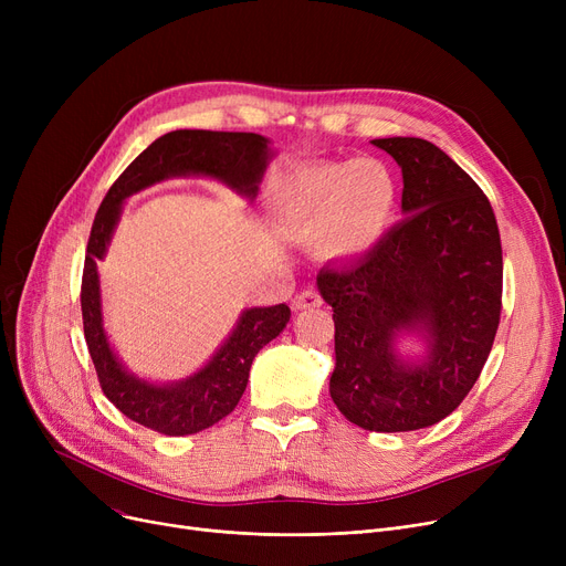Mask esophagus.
<instances>
[{"instance_id":"obj_1","label":"esophagus","mask_w":566,"mask_h":566,"mask_svg":"<svg viewBox=\"0 0 566 566\" xmlns=\"http://www.w3.org/2000/svg\"><path fill=\"white\" fill-rule=\"evenodd\" d=\"M321 305H323V295H321L314 286L303 289V291L293 298V310H298V312H303V310H316V307H321Z\"/></svg>"}]
</instances>
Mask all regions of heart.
Instances as JSON below:
<instances>
[{"label": "heart", "mask_w": 566, "mask_h": 566, "mask_svg": "<svg viewBox=\"0 0 566 566\" xmlns=\"http://www.w3.org/2000/svg\"><path fill=\"white\" fill-rule=\"evenodd\" d=\"M395 186L380 165L350 160L321 165L293 178L282 195V218L303 233H321L328 254H358L388 231Z\"/></svg>", "instance_id": "heart-1"}]
</instances>
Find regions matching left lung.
<instances>
[{
  "label": "left lung",
  "mask_w": 566,
  "mask_h": 566,
  "mask_svg": "<svg viewBox=\"0 0 566 566\" xmlns=\"http://www.w3.org/2000/svg\"><path fill=\"white\" fill-rule=\"evenodd\" d=\"M403 176L406 218L360 259L321 268L333 305L337 363L331 397L367 431H415L468 397L491 353L502 310V245L489 197L420 137L374 139ZM424 327L430 358L401 366L397 332Z\"/></svg>",
  "instance_id": "1"
}]
</instances>
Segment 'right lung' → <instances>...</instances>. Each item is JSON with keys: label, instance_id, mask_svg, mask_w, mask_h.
Here are the masks:
<instances>
[{"label": "right lung", "instance_id": "1", "mask_svg": "<svg viewBox=\"0 0 566 566\" xmlns=\"http://www.w3.org/2000/svg\"><path fill=\"white\" fill-rule=\"evenodd\" d=\"M268 139L256 133L174 130L158 137L124 169L107 190L86 243L82 273V323L105 397L133 422L165 436H188L213 427L241 401L254 355L289 323L286 305L254 307L238 321L233 335L199 374L176 385H148L130 376L109 350L101 321L96 259H103L122 201L163 178L206 174L238 192L256 195L268 160Z\"/></svg>", "mask_w": 566, "mask_h": 566}]
</instances>
